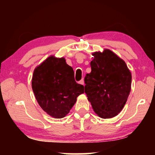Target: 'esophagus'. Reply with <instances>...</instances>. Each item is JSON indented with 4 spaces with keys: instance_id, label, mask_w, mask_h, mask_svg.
<instances>
[{
    "instance_id": "1",
    "label": "esophagus",
    "mask_w": 155,
    "mask_h": 155,
    "mask_svg": "<svg viewBox=\"0 0 155 155\" xmlns=\"http://www.w3.org/2000/svg\"><path fill=\"white\" fill-rule=\"evenodd\" d=\"M79 83L81 84V85H85V83H84V80H83V79H81V80L79 81Z\"/></svg>"
}]
</instances>
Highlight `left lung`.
<instances>
[{
	"label": "left lung",
	"instance_id": "1",
	"mask_svg": "<svg viewBox=\"0 0 155 155\" xmlns=\"http://www.w3.org/2000/svg\"><path fill=\"white\" fill-rule=\"evenodd\" d=\"M92 56L91 72L85 78V92L100 117L111 118L127 103L132 76L124 60L109 49L94 52Z\"/></svg>",
	"mask_w": 155,
	"mask_h": 155
}]
</instances>
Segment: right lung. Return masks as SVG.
Returning a JSON list of instances; mask_svg holds the SVG:
<instances>
[{"mask_svg": "<svg viewBox=\"0 0 155 155\" xmlns=\"http://www.w3.org/2000/svg\"><path fill=\"white\" fill-rule=\"evenodd\" d=\"M31 86L38 101L47 114L63 118L84 93V86L74 80V70L64 57L51 55L33 71Z\"/></svg>", "mask_w": 155, "mask_h": 155, "instance_id": "add662e5", "label": "right lung"}]
</instances>
